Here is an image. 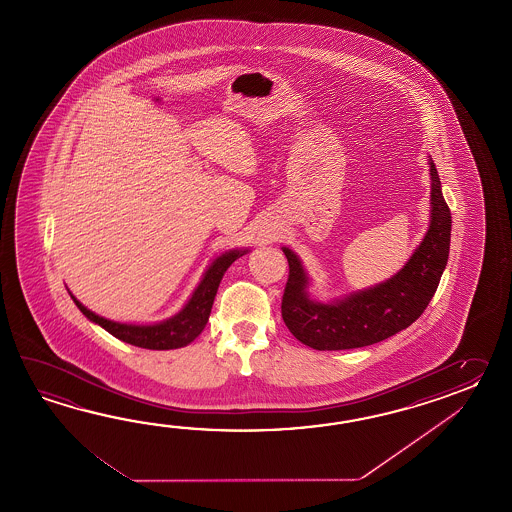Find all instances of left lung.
I'll use <instances>...</instances> for the list:
<instances>
[{
  "mask_svg": "<svg viewBox=\"0 0 512 512\" xmlns=\"http://www.w3.org/2000/svg\"><path fill=\"white\" fill-rule=\"evenodd\" d=\"M430 175V227L414 256L392 280L335 304H320L307 298V276L296 254L283 249L289 261L282 298L283 322L302 344L320 351L364 348L393 337L423 315L445 271L452 229V214L432 159Z\"/></svg>",
  "mask_w": 512,
  "mask_h": 512,
  "instance_id": "8db88e82",
  "label": "left lung"
}]
</instances>
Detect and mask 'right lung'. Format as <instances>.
I'll list each match as a JSON object with an SVG mask.
<instances>
[{
	"mask_svg": "<svg viewBox=\"0 0 512 512\" xmlns=\"http://www.w3.org/2000/svg\"><path fill=\"white\" fill-rule=\"evenodd\" d=\"M247 251H230L221 254L216 261L208 267L203 280L199 283L196 293L188 300L185 309L177 313L174 318L164 320L161 324L153 326H131V324H119L111 322L102 316L91 313L87 307L80 304L77 298L71 294L73 302L84 315L95 322L98 326L104 327L113 337L119 338L122 342H128L131 346L144 349H177L190 344L194 338L201 335L205 329L210 316V309L214 304V298L218 293L219 282L225 271L229 269L234 261L238 260Z\"/></svg>",
	"mask_w": 512,
	"mask_h": 512,
	"instance_id": "right-lung-1",
	"label": "right lung"
}]
</instances>
